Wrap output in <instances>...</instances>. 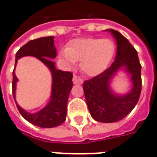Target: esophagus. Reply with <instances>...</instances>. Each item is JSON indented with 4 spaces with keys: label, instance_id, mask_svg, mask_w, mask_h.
Returning a JSON list of instances; mask_svg holds the SVG:
<instances>
[{
    "label": "esophagus",
    "instance_id": "esophagus-1",
    "mask_svg": "<svg viewBox=\"0 0 157 157\" xmlns=\"http://www.w3.org/2000/svg\"><path fill=\"white\" fill-rule=\"evenodd\" d=\"M72 81H73V84L75 85H81V84L83 83V81H82V79H81L80 77H78L76 75H74L73 78H72Z\"/></svg>",
    "mask_w": 157,
    "mask_h": 157
}]
</instances>
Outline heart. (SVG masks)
Listing matches in <instances>:
<instances>
[{"mask_svg": "<svg viewBox=\"0 0 157 157\" xmlns=\"http://www.w3.org/2000/svg\"><path fill=\"white\" fill-rule=\"evenodd\" d=\"M115 51V46L109 39L84 38L69 42L59 56L69 65L80 61V69L89 76L100 75L106 70Z\"/></svg>", "mask_w": 157, "mask_h": 157, "instance_id": "heart-1", "label": "heart"}]
</instances>
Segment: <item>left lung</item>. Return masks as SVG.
Returning a JSON list of instances; mask_svg holds the SVG:
<instances>
[{
  "label": "left lung",
  "mask_w": 157,
  "mask_h": 157,
  "mask_svg": "<svg viewBox=\"0 0 157 157\" xmlns=\"http://www.w3.org/2000/svg\"><path fill=\"white\" fill-rule=\"evenodd\" d=\"M105 31H109L117 43L115 60L104 72L85 81L83 90L92 118L101 123H114L126 117L139 100L142 90V67L137 52L124 35L111 29ZM120 70L131 76L132 88L124 95L113 92L110 86Z\"/></svg>",
  "instance_id": "left-lung-1"
}]
</instances>
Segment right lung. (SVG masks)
<instances>
[{
    "label": "right lung",
    "mask_w": 157,
    "mask_h": 157,
    "mask_svg": "<svg viewBox=\"0 0 157 157\" xmlns=\"http://www.w3.org/2000/svg\"><path fill=\"white\" fill-rule=\"evenodd\" d=\"M32 56L38 58L50 69L52 74V91L50 102L41 111L31 114L25 111L17 105L15 100V90L17 78L13 71L12 92L16 106L23 118L30 124L40 128H54L65 122L67 117V105L68 96L72 88V73L57 70L55 62L57 56L54 46V37H42L30 40L21 47L15 55V65L17 60L23 56Z\"/></svg>",
    "instance_id": "add662e5"
}]
</instances>
